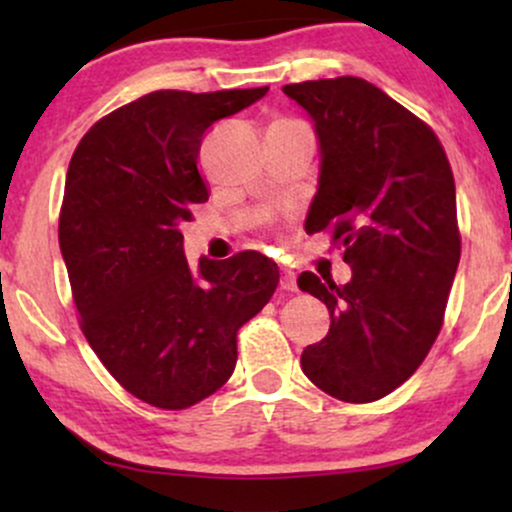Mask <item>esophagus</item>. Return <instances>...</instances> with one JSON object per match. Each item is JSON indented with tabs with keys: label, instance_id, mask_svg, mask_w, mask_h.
Masks as SVG:
<instances>
[{
	"label": "esophagus",
	"instance_id": "esophagus-1",
	"mask_svg": "<svg viewBox=\"0 0 512 512\" xmlns=\"http://www.w3.org/2000/svg\"><path fill=\"white\" fill-rule=\"evenodd\" d=\"M279 286H281V289H284V291H296V279H293V274H291V272L281 274Z\"/></svg>",
	"mask_w": 512,
	"mask_h": 512
}]
</instances>
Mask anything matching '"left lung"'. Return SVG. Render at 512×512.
Listing matches in <instances>:
<instances>
[{"label": "left lung", "mask_w": 512, "mask_h": 512, "mask_svg": "<svg viewBox=\"0 0 512 512\" xmlns=\"http://www.w3.org/2000/svg\"><path fill=\"white\" fill-rule=\"evenodd\" d=\"M315 122L320 178L305 231H330L351 281L313 272L301 291L330 310V332L301 368L342 402H375L421 366L460 264L455 180L433 129L358 76L284 86Z\"/></svg>", "instance_id": "8db88e82"}]
</instances>
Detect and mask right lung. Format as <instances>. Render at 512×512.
<instances>
[{
    "label": "right lung",
    "mask_w": 512,
    "mask_h": 512,
    "mask_svg": "<svg viewBox=\"0 0 512 512\" xmlns=\"http://www.w3.org/2000/svg\"><path fill=\"white\" fill-rule=\"evenodd\" d=\"M267 91H154L98 120L69 163L60 250L81 330L151 407L214 395L236 368L238 330L279 284V267L255 250L192 269L180 233L209 199L197 170L204 132Z\"/></svg>",
    "instance_id": "add662e5"
}]
</instances>
